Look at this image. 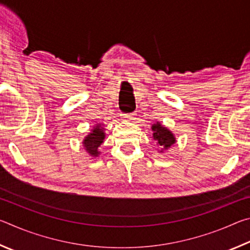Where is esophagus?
<instances>
[{
    "label": "esophagus",
    "mask_w": 250,
    "mask_h": 250,
    "mask_svg": "<svg viewBox=\"0 0 250 250\" xmlns=\"http://www.w3.org/2000/svg\"><path fill=\"white\" fill-rule=\"evenodd\" d=\"M135 119V113H130V115H122V120L125 121H133Z\"/></svg>",
    "instance_id": "1"
}]
</instances>
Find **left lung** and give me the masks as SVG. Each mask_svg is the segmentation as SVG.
<instances>
[{"instance_id": "8db88e82", "label": "left lung", "mask_w": 250, "mask_h": 250, "mask_svg": "<svg viewBox=\"0 0 250 250\" xmlns=\"http://www.w3.org/2000/svg\"><path fill=\"white\" fill-rule=\"evenodd\" d=\"M152 129V139L155 141L156 146H160V153L170 149V147L176 143V138L172 131L164 126L161 122H156L151 126Z\"/></svg>"}]
</instances>
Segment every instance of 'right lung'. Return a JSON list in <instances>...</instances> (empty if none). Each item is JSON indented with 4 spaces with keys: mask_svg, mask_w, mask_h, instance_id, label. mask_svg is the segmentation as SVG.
<instances>
[{
    "mask_svg": "<svg viewBox=\"0 0 250 250\" xmlns=\"http://www.w3.org/2000/svg\"><path fill=\"white\" fill-rule=\"evenodd\" d=\"M104 125L97 124L94 128L90 130L83 140V146L88 154L92 158H98L101 152L99 151V146L103 145L105 138L104 133Z\"/></svg>",
    "mask_w": 250,
    "mask_h": 250,
    "instance_id": "obj_1",
    "label": "right lung"
}]
</instances>
